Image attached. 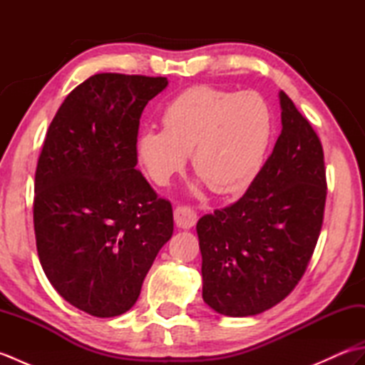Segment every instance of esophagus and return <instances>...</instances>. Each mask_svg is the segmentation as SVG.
<instances>
[{
  "instance_id": "34e87169",
  "label": "esophagus",
  "mask_w": 365,
  "mask_h": 365,
  "mask_svg": "<svg viewBox=\"0 0 365 365\" xmlns=\"http://www.w3.org/2000/svg\"><path fill=\"white\" fill-rule=\"evenodd\" d=\"M175 226L180 229H191L197 221V215L190 207H177L174 210Z\"/></svg>"
}]
</instances>
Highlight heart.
Returning <instances> with one entry per match:
<instances>
[{"instance_id":"obj_1","label":"heart","mask_w":365,"mask_h":365,"mask_svg":"<svg viewBox=\"0 0 365 365\" xmlns=\"http://www.w3.org/2000/svg\"><path fill=\"white\" fill-rule=\"evenodd\" d=\"M163 128L147 127L135 141V158L160 187L187 165L216 192H235L259 174L273 138V113L254 92L192 86L163 111Z\"/></svg>"}]
</instances>
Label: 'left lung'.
<instances>
[{"instance_id": "1", "label": "left lung", "mask_w": 365, "mask_h": 365, "mask_svg": "<svg viewBox=\"0 0 365 365\" xmlns=\"http://www.w3.org/2000/svg\"><path fill=\"white\" fill-rule=\"evenodd\" d=\"M282 130L250 188L197 221L202 298L229 317L265 312L304 274L319 240L327 169L319 136L285 92Z\"/></svg>"}]
</instances>
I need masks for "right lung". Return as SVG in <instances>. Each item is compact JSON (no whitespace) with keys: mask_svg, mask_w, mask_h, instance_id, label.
<instances>
[{"mask_svg":"<svg viewBox=\"0 0 365 365\" xmlns=\"http://www.w3.org/2000/svg\"><path fill=\"white\" fill-rule=\"evenodd\" d=\"M166 86L165 76H91L61 105L37 161L34 232L43 273L67 302L100 319L133 307L173 237V207L135 158L141 114Z\"/></svg>","mask_w":365,"mask_h":365,"instance_id":"add662e5","label":"right lung"}]
</instances>
